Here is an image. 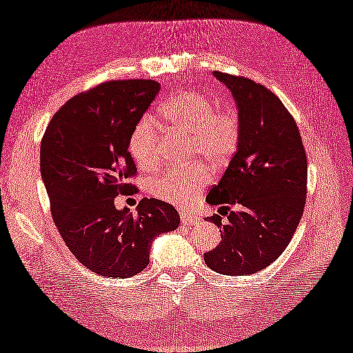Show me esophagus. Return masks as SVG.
Wrapping results in <instances>:
<instances>
[{
  "label": "esophagus",
  "mask_w": 353,
  "mask_h": 353,
  "mask_svg": "<svg viewBox=\"0 0 353 353\" xmlns=\"http://www.w3.org/2000/svg\"><path fill=\"white\" fill-rule=\"evenodd\" d=\"M179 218H181V222H183V224H185V225H193V224H198V222H199V218L193 216V214L185 213V212H183L181 214H179Z\"/></svg>",
  "instance_id": "1"
}]
</instances>
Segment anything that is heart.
Here are the masks:
<instances>
[{
  "label": "heart",
  "mask_w": 353,
  "mask_h": 353,
  "mask_svg": "<svg viewBox=\"0 0 353 353\" xmlns=\"http://www.w3.org/2000/svg\"><path fill=\"white\" fill-rule=\"evenodd\" d=\"M161 119L172 131L192 137L193 154L213 166L228 163L239 148L242 119L237 108H214L212 97L199 91H184L160 108ZM129 152L141 170H152L158 164V131L152 119L143 117L132 129L128 141ZM210 181L204 164L170 169L149 184L150 195L164 203L189 207Z\"/></svg>",
  "instance_id": "b5f03b06"
}]
</instances>
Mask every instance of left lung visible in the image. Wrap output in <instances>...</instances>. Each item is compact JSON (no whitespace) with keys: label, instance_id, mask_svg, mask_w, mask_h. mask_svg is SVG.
Listing matches in <instances>:
<instances>
[{"label":"left lung","instance_id":"8db88e82","mask_svg":"<svg viewBox=\"0 0 353 353\" xmlns=\"http://www.w3.org/2000/svg\"><path fill=\"white\" fill-rule=\"evenodd\" d=\"M213 74L232 91L242 135L225 174L205 198L221 205L228 221L207 218L219 227L221 242L204 261L221 274H254L283 253L299 227L306 204V152L296 120L274 92L248 77ZM230 205L240 210L230 211Z\"/></svg>","mask_w":353,"mask_h":353}]
</instances>
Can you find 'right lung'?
Wrapping results in <instances>:
<instances>
[{
    "label": "right lung",
    "instance_id": "1",
    "mask_svg": "<svg viewBox=\"0 0 353 353\" xmlns=\"http://www.w3.org/2000/svg\"><path fill=\"white\" fill-rule=\"evenodd\" d=\"M158 91L146 79L103 82L63 103L42 137L41 175L54 224L77 261L100 276L139 274L154 237L179 224L174 205L160 199L143 198L135 214L114 204L135 189L128 183L137 174L129 135Z\"/></svg>",
    "mask_w": 353,
    "mask_h": 353
}]
</instances>
